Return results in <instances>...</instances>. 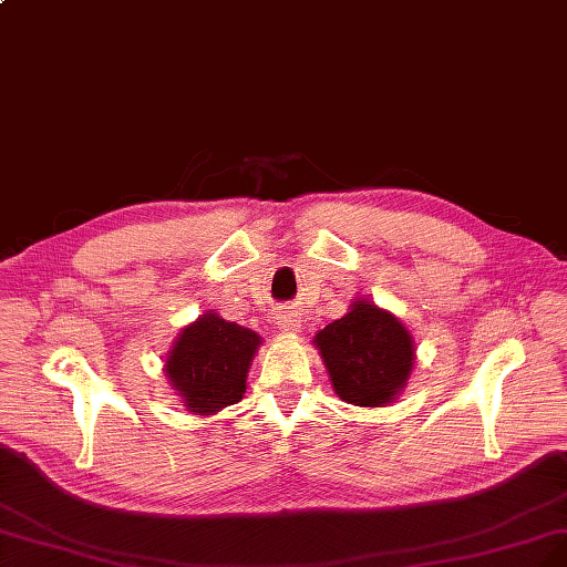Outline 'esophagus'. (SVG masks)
I'll use <instances>...</instances> for the list:
<instances>
[{"label": "esophagus", "instance_id": "obj_1", "mask_svg": "<svg viewBox=\"0 0 567 567\" xmlns=\"http://www.w3.org/2000/svg\"><path fill=\"white\" fill-rule=\"evenodd\" d=\"M300 326H302V317L298 315L296 309H284V311H279V317H277V328L281 330V333H286V336L298 333Z\"/></svg>", "mask_w": 567, "mask_h": 567}]
</instances>
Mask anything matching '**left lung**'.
<instances>
[{"label":"left lung","mask_w":567,"mask_h":567,"mask_svg":"<svg viewBox=\"0 0 567 567\" xmlns=\"http://www.w3.org/2000/svg\"><path fill=\"white\" fill-rule=\"evenodd\" d=\"M336 394L361 408L392 403L408 384L415 344L408 328L373 302L357 300L315 336Z\"/></svg>","instance_id":"1"}]
</instances>
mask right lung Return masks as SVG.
<instances>
[{
  "label": "right lung",
  "instance_id": "right-lung-1",
  "mask_svg": "<svg viewBox=\"0 0 567 567\" xmlns=\"http://www.w3.org/2000/svg\"><path fill=\"white\" fill-rule=\"evenodd\" d=\"M260 342L256 330L206 311L173 342L164 365L166 378L189 413L213 415L241 401Z\"/></svg>",
  "mask_w": 567,
  "mask_h": 567
}]
</instances>
